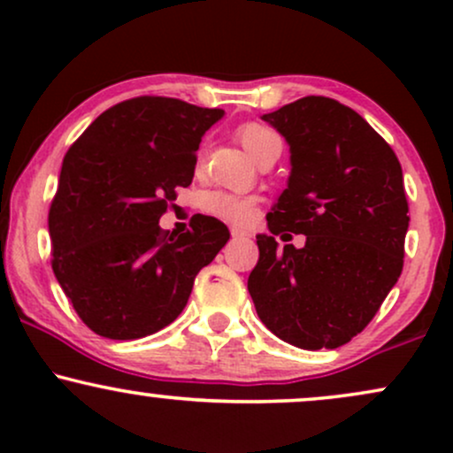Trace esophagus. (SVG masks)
<instances>
[{
  "mask_svg": "<svg viewBox=\"0 0 453 453\" xmlns=\"http://www.w3.org/2000/svg\"><path fill=\"white\" fill-rule=\"evenodd\" d=\"M232 238H241V236H247V232L241 230V227H232Z\"/></svg>",
  "mask_w": 453,
  "mask_h": 453,
  "instance_id": "obj_1",
  "label": "esophagus"
}]
</instances>
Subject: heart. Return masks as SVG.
I'll return each instance as SVG.
<instances>
[{
	"instance_id": "b5f03b06",
	"label": "heart",
	"mask_w": 453,
	"mask_h": 453,
	"mask_svg": "<svg viewBox=\"0 0 453 453\" xmlns=\"http://www.w3.org/2000/svg\"><path fill=\"white\" fill-rule=\"evenodd\" d=\"M236 138L242 144V149L251 157H256L259 150L264 149V144L279 136L270 127L262 126V123H242L236 129ZM204 209L211 215L232 223V226H247L253 219V215H256V200L247 196L227 194V191H211L204 197Z\"/></svg>"
}]
</instances>
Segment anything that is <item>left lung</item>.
Instances as JSON below:
<instances>
[{"instance_id":"left-lung-1","label":"left lung","mask_w":453,"mask_h":453,"mask_svg":"<svg viewBox=\"0 0 453 453\" xmlns=\"http://www.w3.org/2000/svg\"><path fill=\"white\" fill-rule=\"evenodd\" d=\"M292 153L288 189L259 234L249 294L273 334L336 349L371 324L403 273L409 204L392 147L345 104L306 96L264 114ZM304 233L303 250L274 235Z\"/></svg>"}]
</instances>
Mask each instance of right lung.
Here are the masks:
<instances>
[{"label":"right lung","mask_w":453,"mask_h":453,"mask_svg":"<svg viewBox=\"0 0 453 453\" xmlns=\"http://www.w3.org/2000/svg\"><path fill=\"white\" fill-rule=\"evenodd\" d=\"M221 117V108L174 97H132L102 112L65 153L49 211L50 264L96 334L132 341L173 324L196 274L230 241L226 223L206 215L191 217L183 234L159 227Z\"/></svg>","instance_id":"obj_1"}]
</instances>
